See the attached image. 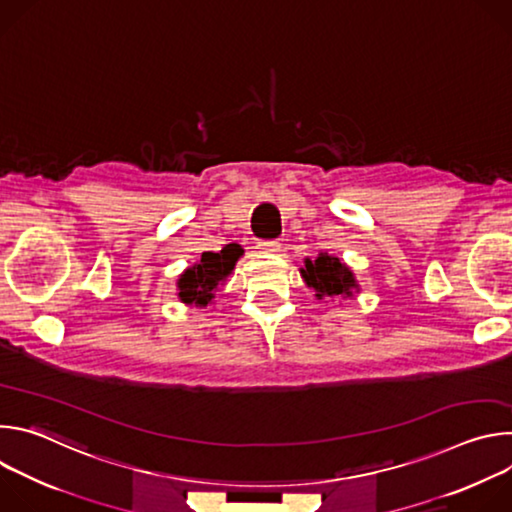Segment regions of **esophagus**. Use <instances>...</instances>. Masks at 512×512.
<instances>
[{"instance_id":"34e87169","label":"esophagus","mask_w":512,"mask_h":512,"mask_svg":"<svg viewBox=\"0 0 512 512\" xmlns=\"http://www.w3.org/2000/svg\"><path fill=\"white\" fill-rule=\"evenodd\" d=\"M257 249H259L261 253L275 255V253H279V251H281V243H279L277 239H273V241H261V243L257 245Z\"/></svg>"}]
</instances>
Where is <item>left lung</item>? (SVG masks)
Instances as JSON below:
<instances>
[{
    "label": "left lung",
    "mask_w": 512,
    "mask_h": 512,
    "mask_svg": "<svg viewBox=\"0 0 512 512\" xmlns=\"http://www.w3.org/2000/svg\"><path fill=\"white\" fill-rule=\"evenodd\" d=\"M308 287L316 291V298H352L358 291L354 273L338 257L320 253L314 261L306 259L300 269Z\"/></svg>",
    "instance_id": "8db88e82"
}]
</instances>
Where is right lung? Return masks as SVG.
Instances as JSON below:
<instances>
[{"mask_svg":"<svg viewBox=\"0 0 512 512\" xmlns=\"http://www.w3.org/2000/svg\"><path fill=\"white\" fill-rule=\"evenodd\" d=\"M241 255L243 249L237 243L227 245L221 253H202L200 261L188 267L176 281L180 302L188 306L194 304L196 308H206L208 304H212L214 291L233 273Z\"/></svg>","mask_w":512,"mask_h":512,"instance_id":"add662e5","label":"right lung"}]
</instances>
